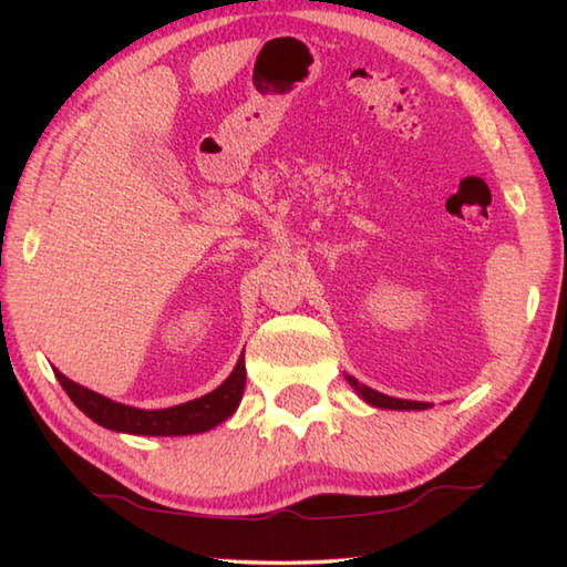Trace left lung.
<instances>
[{
	"label": "left lung",
	"instance_id": "obj_1",
	"mask_svg": "<svg viewBox=\"0 0 567 567\" xmlns=\"http://www.w3.org/2000/svg\"><path fill=\"white\" fill-rule=\"evenodd\" d=\"M348 382L353 384V388L360 392V396L372 406H380V409H429V404L424 402H409V400H394V396L388 394H380L375 390L365 388V384H358L353 378H348Z\"/></svg>",
	"mask_w": 567,
	"mask_h": 567
}]
</instances>
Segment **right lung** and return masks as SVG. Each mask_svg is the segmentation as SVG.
I'll list each match as a JSON object with an SVG mask.
<instances>
[{
	"mask_svg": "<svg viewBox=\"0 0 567 567\" xmlns=\"http://www.w3.org/2000/svg\"><path fill=\"white\" fill-rule=\"evenodd\" d=\"M55 378L63 384L70 400L78 404V409H82L84 414L104 429L136 433V436H187V433L209 431L236 412L240 394H244L246 388V365L244 355H240L231 375L214 392L171 409H155V412L106 400V396L68 380L58 370Z\"/></svg>",
	"mask_w": 567,
	"mask_h": 567,
	"instance_id": "1",
	"label": "right lung"
}]
</instances>
